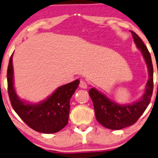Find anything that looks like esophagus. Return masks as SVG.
I'll use <instances>...</instances> for the list:
<instances>
[{
  "label": "esophagus",
  "mask_w": 158,
  "mask_h": 158,
  "mask_svg": "<svg viewBox=\"0 0 158 158\" xmlns=\"http://www.w3.org/2000/svg\"><path fill=\"white\" fill-rule=\"evenodd\" d=\"M79 87H80L81 88L86 89L87 87V83H86L84 80H81L80 83H79Z\"/></svg>",
  "instance_id": "1"
}]
</instances>
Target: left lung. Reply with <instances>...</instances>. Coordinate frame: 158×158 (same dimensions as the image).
<instances>
[{"instance_id": "left-lung-1", "label": "left lung", "mask_w": 158, "mask_h": 158, "mask_svg": "<svg viewBox=\"0 0 158 158\" xmlns=\"http://www.w3.org/2000/svg\"><path fill=\"white\" fill-rule=\"evenodd\" d=\"M131 33L134 43L145 59L149 71V79L142 98L131 104L121 105L109 99L95 88L89 90V94L94 104L96 119L104 127L110 130H121L134 125L147 108L153 94V68L151 56L142 39L134 31H131Z\"/></svg>"}]
</instances>
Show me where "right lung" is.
Here are the masks:
<instances>
[{
    "label": "right lung",
    "instance_id": "right-lung-1",
    "mask_svg": "<svg viewBox=\"0 0 158 158\" xmlns=\"http://www.w3.org/2000/svg\"><path fill=\"white\" fill-rule=\"evenodd\" d=\"M7 81L8 93L13 110L32 130L44 134H53L59 132L68 124L70 99L79 87V79L58 87L43 102L28 103L20 100L15 91L12 55L8 66Z\"/></svg>",
    "mask_w": 158,
    "mask_h": 158
}]
</instances>
